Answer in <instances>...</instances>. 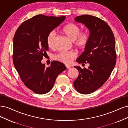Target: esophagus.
I'll use <instances>...</instances> for the list:
<instances>
[{
    "mask_svg": "<svg viewBox=\"0 0 128 128\" xmlns=\"http://www.w3.org/2000/svg\"><path fill=\"white\" fill-rule=\"evenodd\" d=\"M66 68H71V66H70V65H66Z\"/></svg>",
    "mask_w": 128,
    "mask_h": 128,
    "instance_id": "obj_1",
    "label": "esophagus"
}]
</instances>
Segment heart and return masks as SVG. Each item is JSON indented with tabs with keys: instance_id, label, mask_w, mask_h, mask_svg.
<instances>
[{
	"instance_id": "heart-1",
	"label": "heart",
	"mask_w": 128,
	"mask_h": 128,
	"mask_svg": "<svg viewBox=\"0 0 128 128\" xmlns=\"http://www.w3.org/2000/svg\"><path fill=\"white\" fill-rule=\"evenodd\" d=\"M62 32L68 37L73 41L74 46L79 49H82L86 48L89 43L91 36V32L89 28H86L80 31V28L77 24L70 23L63 26ZM56 34L52 31L48 34L47 38L48 47L50 49L55 48ZM76 56V53L73 51H61L55 56L56 60L63 63L70 64Z\"/></svg>"
}]
</instances>
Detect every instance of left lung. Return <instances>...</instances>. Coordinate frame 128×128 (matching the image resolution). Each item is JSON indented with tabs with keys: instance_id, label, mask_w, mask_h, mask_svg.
I'll return each mask as SVG.
<instances>
[{
	"instance_id": "obj_1",
	"label": "left lung",
	"mask_w": 128,
	"mask_h": 128,
	"mask_svg": "<svg viewBox=\"0 0 128 128\" xmlns=\"http://www.w3.org/2000/svg\"><path fill=\"white\" fill-rule=\"evenodd\" d=\"M77 22L84 24L91 32L85 50L76 60L79 64L89 63L88 68L74 66L79 76L73 84L78 92L89 94L96 91L108 80L116 60L115 41L108 23L96 16L84 15L76 17Z\"/></svg>"
}]
</instances>
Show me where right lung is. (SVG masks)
Segmentation results:
<instances>
[{"mask_svg": "<svg viewBox=\"0 0 128 128\" xmlns=\"http://www.w3.org/2000/svg\"><path fill=\"white\" fill-rule=\"evenodd\" d=\"M65 19L37 15L18 26L13 39V61L24 84L32 92L44 94L52 88L57 76L66 70L65 65L53 61L46 68L41 62L48 50V34Z\"/></svg>", "mask_w": 128, "mask_h": 128, "instance_id": "right-lung-1", "label": "right lung"}]
</instances>
